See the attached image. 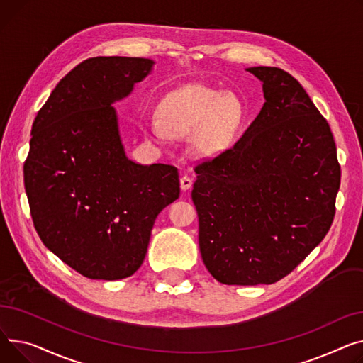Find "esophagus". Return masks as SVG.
<instances>
[{
	"mask_svg": "<svg viewBox=\"0 0 363 363\" xmlns=\"http://www.w3.org/2000/svg\"><path fill=\"white\" fill-rule=\"evenodd\" d=\"M191 183H194V182H191V179H190L189 176H183V177L180 179V187H182V190H183V191L189 190V189L191 187Z\"/></svg>",
	"mask_w": 363,
	"mask_h": 363,
	"instance_id": "obj_1",
	"label": "esophagus"
}]
</instances>
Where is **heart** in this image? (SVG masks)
Instances as JSON below:
<instances>
[{
    "label": "heart",
    "instance_id": "1",
    "mask_svg": "<svg viewBox=\"0 0 363 363\" xmlns=\"http://www.w3.org/2000/svg\"><path fill=\"white\" fill-rule=\"evenodd\" d=\"M158 121L147 123L145 136L162 142L190 136L199 157L217 155L230 145L242 120L240 102L230 94L203 84H187L167 95L157 110Z\"/></svg>",
    "mask_w": 363,
    "mask_h": 363
}]
</instances>
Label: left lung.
Listing matches in <instances>:
<instances>
[{
    "instance_id": "1",
    "label": "left lung",
    "mask_w": 363,
    "mask_h": 363,
    "mask_svg": "<svg viewBox=\"0 0 363 363\" xmlns=\"http://www.w3.org/2000/svg\"><path fill=\"white\" fill-rule=\"evenodd\" d=\"M265 104L233 147L195 167L191 199L206 269L228 286L272 284L323 242L340 164L327 120L291 74L250 67Z\"/></svg>"
}]
</instances>
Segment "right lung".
<instances>
[{
    "instance_id": "1",
    "label": "right lung",
    "mask_w": 363,
    "mask_h": 363,
    "mask_svg": "<svg viewBox=\"0 0 363 363\" xmlns=\"http://www.w3.org/2000/svg\"><path fill=\"white\" fill-rule=\"evenodd\" d=\"M154 61L84 60L38 111L25 161V189L39 238L92 280H121L142 265L160 212L180 195L173 165L125 157L114 104Z\"/></svg>"
}]
</instances>
